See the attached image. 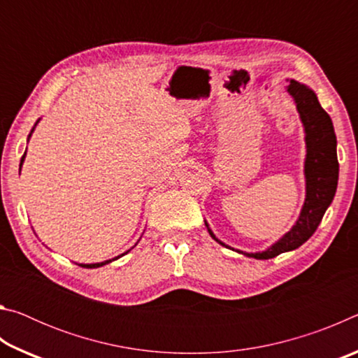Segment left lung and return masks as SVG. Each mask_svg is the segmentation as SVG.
Listing matches in <instances>:
<instances>
[{"label":"left lung","mask_w":358,"mask_h":358,"mask_svg":"<svg viewBox=\"0 0 358 358\" xmlns=\"http://www.w3.org/2000/svg\"><path fill=\"white\" fill-rule=\"evenodd\" d=\"M287 92L295 101L296 110L300 113V120L303 128H305L306 199L295 226L275 245H271L268 250L262 252H243L237 250V252L245 254L248 257L260 260L276 257L278 254L296 250L305 243L316 232L325 210L330 207L333 197H335L338 186L339 164L336 157V136L331 118L320 107L316 93L306 85L290 80ZM205 226L217 243L229 248V250H234L215 237L207 222H205Z\"/></svg>","instance_id":"1"}]
</instances>
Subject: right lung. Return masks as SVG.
I'll return each instance as SVG.
<instances>
[{"label": "right lung", "instance_id": "obj_1", "mask_svg": "<svg viewBox=\"0 0 358 358\" xmlns=\"http://www.w3.org/2000/svg\"><path fill=\"white\" fill-rule=\"evenodd\" d=\"M36 126V124H34ZM34 131V128L31 129V132ZM31 132H29V136H28V138L31 137ZM25 156H27V151H25V155L22 156V161H20V169H22V164H23V161H25ZM126 254V252H124ZM121 256H123V254H121ZM121 256H118V257H121ZM118 257H115V259H118ZM115 259H112V260H115ZM112 260H106V262H99V264H78L80 266H83V268H98V266H102V265H106V264H110Z\"/></svg>", "mask_w": 358, "mask_h": 358}]
</instances>
